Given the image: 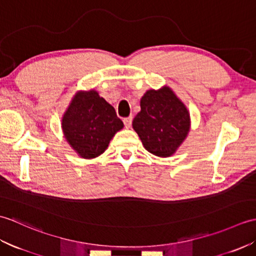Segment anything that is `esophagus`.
Segmentation results:
<instances>
[{
	"label": "esophagus",
	"instance_id": "34e87169",
	"mask_svg": "<svg viewBox=\"0 0 256 256\" xmlns=\"http://www.w3.org/2000/svg\"><path fill=\"white\" fill-rule=\"evenodd\" d=\"M132 120H133L132 116H128V118H123V123H124V125H125V128H131Z\"/></svg>",
	"mask_w": 256,
	"mask_h": 256
}]
</instances>
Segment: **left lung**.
Segmentation results:
<instances>
[{"label":"left lung","mask_w":256,"mask_h":256,"mask_svg":"<svg viewBox=\"0 0 256 256\" xmlns=\"http://www.w3.org/2000/svg\"><path fill=\"white\" fill-rule=\"evenodd\" d=\"M132 124L146 150L170 157L187 138L190 116L186 106L170 86H162L146 91L140 99V111Z\"/></svg>","instance_id":"obj_1"}]
</instances>
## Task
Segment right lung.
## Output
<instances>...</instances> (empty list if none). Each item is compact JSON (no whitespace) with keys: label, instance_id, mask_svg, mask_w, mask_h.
Masks as SVG:
<instances>
[{"label":"right lung","instance_id":"right-lung-1","mask_svg":"<svg viewBox=\"0 0 256 256\" xmlns=\"http://www.w3.org/2000/svg\"><path fill=\"white\" fill-rule=\"evenodd\" d=\"M64 135L80 157L96 158L104 152L110 140L124 124L114 108L96 90L74 94L62 121Z\"/></svg>","mask_w":256,"mask_h":256}]
</instances>
